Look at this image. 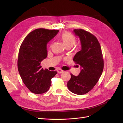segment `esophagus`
Returning <instances> with one entry per match:
<instances>
[{"instance_id":"esophagus-1","label":"esophagus","mask_w":123,"mask_h":123,"mask_svg":"<svg viewBox=\"0 0 123 123\" xmlns=\"http://www.w3.org/2000/svg\"><path fill=\"white\" fill-rule=\"evenodd\" d=\"M57 72H58V73H62V72H64V71L62 70V69H59L57 70Z\"/></svg>"}]
</instances>
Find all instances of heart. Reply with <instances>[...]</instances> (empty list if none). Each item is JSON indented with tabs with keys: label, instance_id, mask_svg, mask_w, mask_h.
Wrapping results in <instances>:
<instances>
[{
	"label": "heart",
	"instance_id": "b5f03b06",
	"mask_svg": "<svg viewBox=\"0 0 123 123\" xmlns=\"http://www.w3.org/2000/svg\"><path fill=\"white\" fill-rule=\"evenodd\" d=\"M61 39L66 47H72L76 42L75 37L68 32H64L61 35Z\"/></svg>",
	"mask_w": 123,
	"mask_h": 123
}]
</instances>
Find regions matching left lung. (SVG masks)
Returning <instances> with one entry per match:
<instances>
[{
    "label": "left lung",
    "instance_id": "1",
    "mask_svg": "<svg viewBox=\"0 0 123 123\" xmlns=\"http://www.w3.org/2000/svg\"><path fill=\"white\" fill-rule=\"evenodd\" d=\"M73 32L79 37L81 45L73 61L81 69L77 76L70 74L67 87L73 93L83 95L92 90L98 83L104 69V59L100 45L94 35L81 29H74Z\"/></svg>",
    "mask_w": 123,
    "mask_h": 123
}]
</instances>
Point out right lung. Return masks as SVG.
Listing matches in <instances>:
<instances>
[{"instance_id": "right-lung-1", "label": "right lung", "mask_w": 123, "mask_h": 123, "mask_svg": "<svg viewBox=\"0 0 123 123\" xmlns=\"http://www.w3.org/2000/svg\"><path fill=\"white\" fill-rule=\"evenodd\" d=\"M59 30L37 29L31 32L22 42L18 53L17 67L22 80L29 90L42 94L49 90L51 79L57 73L42 68L40 62L47 57V44Z\"/></svg>"}]
</instances>
